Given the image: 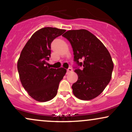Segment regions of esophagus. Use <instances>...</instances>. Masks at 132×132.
Masks as SVG:
<instances>
[{"label":"esophagus","instance_id":"34e87169","mask_svg":"<svg viewBox=\"0 0 132 132\" xmlns=\"http://www.w3.org/2000/svg\"><path fill=\"white\" fill-rule=\"evenodd\" d=\"M72 69L71 68H69L68 69H67V72H72Z\"/></svg>","mask_w":132,"mask_h":132}]
</instances>
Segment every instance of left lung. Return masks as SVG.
Instances as JSON below:
<instances>
[{
    "instance_id": "obj_1",
    "label": "left lung",
    "mask_w": 132,
    "mask_h": 132,
    "mask_svg": "<svg viewBox=\"0 0 132 132\" xmlns=\"http://www.w3.org/2000/svg\"><path fill=\"white\" fill-rule=\"evenodd\" d=\"M63 36L70 42L76 64L74 68L78 79L72 86L74 95L84 101L94 99L111 79L113 63L109 52L97 38L86 30H69Z\"/></svg>"
}]
</instances>
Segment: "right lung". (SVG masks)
Segmentation results:
<instances>
[{"instance_id":"1","label":"right lung","mask_w":132,"mask_h":132,"mask_svg":"<svg viewBox=\"0 0 132 132\" xmlns=\"http://www.w3.org/2000/svg\"><path fill=\"white\" fill-rule=\"evenodd\" d=\"M66 30L45 27L31 36L23 48L17 69L23 87L33 99L46 102L57 94L60 81L66 72L63 68L46 66L51 56V44Z\"/></svg>"}]
</instances>
